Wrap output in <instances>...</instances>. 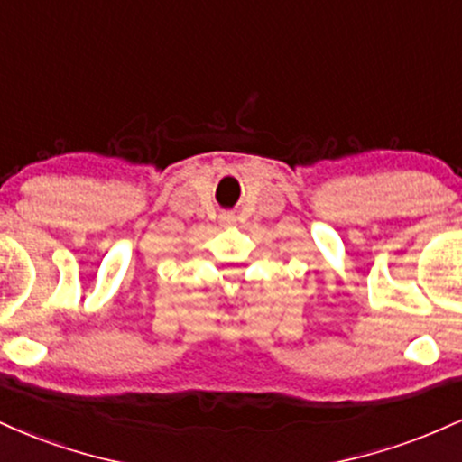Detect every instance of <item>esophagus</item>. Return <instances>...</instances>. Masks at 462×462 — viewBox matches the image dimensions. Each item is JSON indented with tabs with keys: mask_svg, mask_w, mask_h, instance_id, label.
I'll return each instance as SVG.
<instances>
[{
	"mask_svg": "<svg viewBox=\"0 0 462 462\" xmlns=\"http://www.w3.org/2000/svg\"><path fill=\"white\" fill-rule=\"evenodd\" d=\"M219 221H221V224H224V226H230V224H235V215H232V213H221Z\"/></svg>",
	"mask_w": 462,
	"mask_h": 462,
	"instance_id": "1",
	"label": "esophagus"
}]
</instances>
